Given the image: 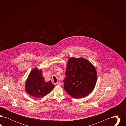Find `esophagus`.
Returning a JSON list of instances; mask_svg holds the SVG:
<instances>
[{"label":"esophagus","mask_w":126,"mask_h":126,"mask_svg":"<svg viewBox=\"0 0 126 126\" xmlns=\"http://www.w3.org/2000/svg\"><path fill=\"white\" fill-rule=\"evenodd\" d=\"M61 84H61V83L60 82H57V83L56 84V85H61Z\"/></svg>","instance_id":"esophagus-1"}]
</instances>
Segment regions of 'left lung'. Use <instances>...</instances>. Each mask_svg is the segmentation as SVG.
<instances>
[{"instance_id":"1","label":"left lung","mask_w":126,"mask_h":126,"mask_svg":"<svg viewBox=\"0 0 126 126\" xmlns=\"http://www.w3.org/2000/svg\"><path fill=\"white\" fill-rule=\"evenodd\" d=\"M64 88L74 98H81L91 93L96 84L94 66L84 58H70L66 65Z\"/></svg>"}]
</instances>
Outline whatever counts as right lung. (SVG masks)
I'll use <instances>...</instances> for the list:
<instances>
[{
	"label": "right lung",
	"mask_w": 126,
	"mask_h": 126,
	"mask_svg": "<svg viewBox=\"0 0 126 126\" xmlns=\"http://www.w3.org/2000/svg\"><path fill=\"white\" fill-rule=\"evenodd\" d=\"M54 87L51 81H44L41 70L35 68L30 73L26 82L25 90L30 95L40 98L48 94Z\"/></svg>",
	"instance_id": "right-lung-1"
}]
</instances>
